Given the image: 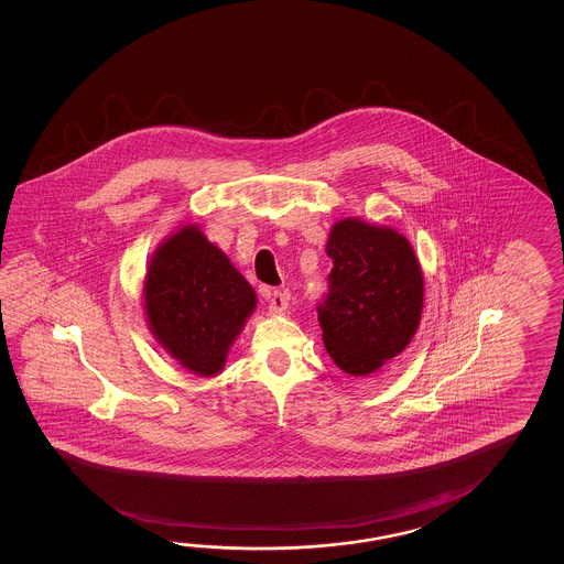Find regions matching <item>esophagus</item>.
Listing matches in <instances>:
<instances>
[{
  "instance_id": "34e87169",
  "label": "esophagus",
  "mask_w": 564,
  "mask_h": 564,
  "mask_svg": "<svg viewBox=\"0 0 564 564\" xmlns=\"http://www.w3.org/2000/svg\"><path fill=\"white\" fill-rule=\"evenodd\" d=\"M269 311L271 313H283L286 311V306H289V299H286L285 293H281V291H269Z\"/></svg>"
}]
</instances>
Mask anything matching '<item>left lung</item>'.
<instances>
[{
  "label": "left lung",
  "mask_w": 564,
  "mask_h": 564,
  "mask_svg": "<svg viewBox=\"0 0 564 564\" xmlns=\"http://www.w3.org/2000/svg\"><path fill=\"white\" fill-rule=\"evenodd\" d=\"M333 259L318 323L328 356L361 378L378 371L413 340L423 313V271L403 234L360 218L334 224Z\"/></svg>",
  "instance_id": "1"
}]
</instances>
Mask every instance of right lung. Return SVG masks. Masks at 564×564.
<instances>
[{"label": "right lung", "mask_w": 564, "mask_h": 564, "mask_svg": "<svg viewBox=\"0 0 564 564\" xmlns=\"http://www.w3.org/2000/svg\"><path fill=\"white\" fill-rule=\"evenodd\" d=\"M256 305L253 286L198 226L173 231L149 261L143 311L151 334L196 376L224 370Z\"/></svg>", "instance_id": "obj_1"}]
</instances>
